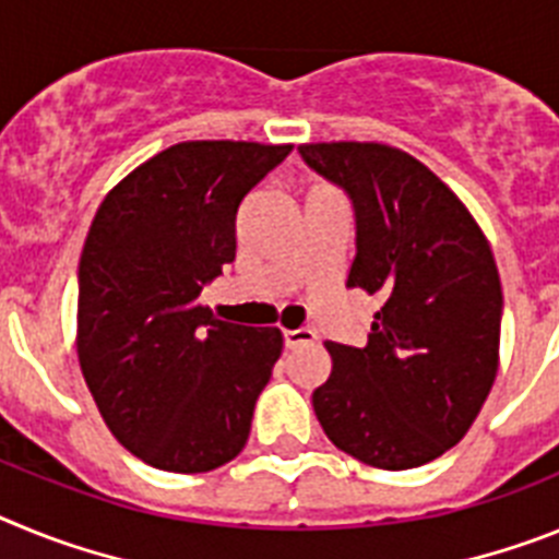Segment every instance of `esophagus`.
<instances>
[{"label":"esophagus","instance_id":"34e87169","mask_svg":"<svg viewBox=\"0 0 559 559\" xmlns=\"http://www.w3.org/2000/svg\"><path fill=\"white\" fill-rule=\"evenodd\" d=\"M318 334L312 329H286L284 332V343L286 348H295V346H307V343H314Z\"/></svg>","mask_w":559,"mask_h":559}]
</instances>
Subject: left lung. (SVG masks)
Segmentation results:
<instances>
[{
    "label": "left lung",
    "instance_id": "8db88e82",
    "mask_svg": "<svg viewBox=\"0 0 559 559\" xmlns=\"http://www.w3.org/2000/svg\"><path fill=\"white\" fill-rule=\"evenodd\" d=\"M304 163L348 193L346 286L380 295L362 348L326 343L312 405L334 448L411 469L464 439L498 373L501 278L473 213L427 165L382 143H307Z\"/></svg>",
    "mask_w": 559,
    "mask_h": 559
}]
</instances>
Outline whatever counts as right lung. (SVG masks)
Segmentation results:
<instances>
[{
  "instance_id": "1",
  "label": "right lung",
  "mask_w": 559,
  "mask_h": 559,
  "mask_svg": "<svg viewBox=\"0 0 559 559\" xmlns=\"http://www.w3.org/2000/svg\"><path fill=\"white\" fill-rule=\"evenodd\" d=\"M293 145L188 140L106 193L78 266V362L111 436L168 473L241 453L278 329L216 320L202 286L236 259V213Z\"/></svg>"
}]
</instances>
